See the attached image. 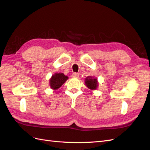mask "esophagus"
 Listing matches in <instances>:
<instances>
[{
  "label": "esophagus",
  "instance_id": "esophagus-1",
  "mask_svg": "<svg viewBox=\"0 0 150 150\" xmlns=\"http://www.w3.org/2000/svg\"><path fill=\"white\" fill-rule=\"evenodd\" d=\"M72 78H78L79 77V74L76 73V72H74V73H72Z\"/></svg>",
  "mask_w": 150,
  "mask_h": 150
}]
</instances>
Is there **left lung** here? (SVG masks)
Returning a JSON list of instances; mask_svg holds the SVG:
<instances>
[{"instance_id":"1","label":"left lung","mask_w":150,"mask_h":150,"mask_svg":"<svg viewBox=\"0 0 150 150\" xmlns=\"http://www.w3.org/2000/svg\"><path fill=\"white\" fill-rule=\"evenodd\" d=\"M85 84L87 87L91 90H96L98 88L99 83L98 79L93 76H88L85 79Z\"/></svg>"}]
</instances>
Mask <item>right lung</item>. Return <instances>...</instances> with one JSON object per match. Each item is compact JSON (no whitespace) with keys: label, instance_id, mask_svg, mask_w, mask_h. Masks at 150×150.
<instances>
[{"label":"right lung","instance_id":"right-lung-1","mask_svg":"<svg viewBox=\"0 0 150 150\" xmlns=\"http://www.w3.org/2000/svg\"><path fill=\"white\" fill-rule=\"evenodd\" d=\"M68 79V76H65L63 73L54 74L49 79V86L53 90H57L62 86V84Z\"/></svg>","mask_w":150,"mask_h":150}]
</instances>
